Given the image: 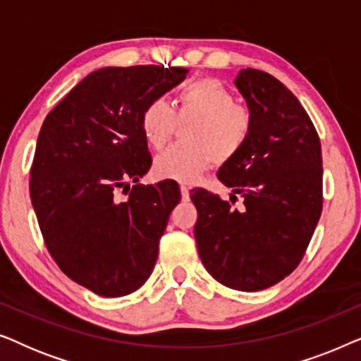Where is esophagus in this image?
Listing matches in <instances>:
<instances>
[{
	"mask_svg": "<svg viewBox=\"0 0 361 361\" xmlns=\"http://www.w3.org/2000/svg\"><path fill=\"white\" fill-rule=\"evenodd\" d=\"M180 195H182V200H189V185L185 184H180Z\"/></svg>",
	"mask_w": 361,
	"mask_h": 361,
	"instance_id": "esophagus-1",
	"label": "esophagus"
}]
</instances>
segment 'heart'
Returning <instances> with one entry per match:
<instances>
[{"label":"heart","instance_id":"b5f03b06","mask_svg":"<svg viewBox=\"0 0 361 361\" xmlns=\"http://www.w3.org/2000/svg\"><path fill=\"white\" fill-rule=\"evenodd\" d=\"M142 130L151 147L162 149L179 130L194 123L185 133L189 145L167 147L154 161L161 179L194 180L214 164L235 157L253 131V113L235 102L233 92L214 78L187 83L177 92V108L156 98L142 111Z\"/></svg>","mask_w":361,"mask_h":361}]
</instances>
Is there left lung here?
Wrapping results in <instances>:
<instances>
[{"label": "left lung", "instance_id": "8db88e82", "mask_svg": "<svg viewBox=\"0 0 361 361\" xmlns=\"http://www.w3.org/2000/svg\"><path fill=\"white\" fill-rule=\"evenodd\" d=\"M235 85L253 113L246 146L219 169L233 194L190 190L197 250L226 288L261 290L298 268L322 214V151L307 111L278 78L243 68ZM244 197L238 211L231 207Z\"/></svg>", "mask_w": 361, "mask_h": 361}]
</instances>
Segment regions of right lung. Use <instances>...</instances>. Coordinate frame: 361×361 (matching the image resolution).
I'll use <instances>...</instances> for the list:
<instances>
[{
	"label": "right lung",
	"mask_w": 361,
	"mask_h": 361,
	"mask_svg": "<svg viewBox=\"0 0 361 361\" xmlns=\"http://www.w3.org/2000/svg\"><path fill=\"white\" fill-rule=\"evenodd\" d=\"M187 73L162 66L100 68L72 88L39 131L29 194L44 243L63 274L103 298L146 283L180 200L171 179L140 184L152 164L141 120Z\"/></svg>",
	"instance_id": "obj_1"
}]
</instances>
